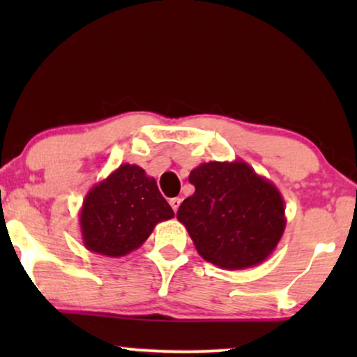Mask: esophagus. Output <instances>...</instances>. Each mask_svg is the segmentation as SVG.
<instances>
[{"label": "esophagus", "mask_w": 357, "mask_h": 357, "mask_svg": "<svg viewBox=\"0 0 357 357\" xmlns=\"http://www.w3.org/2000/svg\"><path fill=\"white\" fill-rule=\"evenodd\" d=\"M170 206H172V209L175 213H177V209H178V206H180V203H182V198H172L170 199Z\"/></svg>", "instance_id": "34e87169"}]
</instances>
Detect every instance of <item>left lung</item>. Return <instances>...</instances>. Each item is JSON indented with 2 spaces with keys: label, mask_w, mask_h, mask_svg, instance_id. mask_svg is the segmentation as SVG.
Here are the masks:
<instances>
[{
  "label": "left lung",
  "mask_w": 357,
  "mask_h": 357,
  "mask_svg": "<svg viewBox=\"0 0 357 357\" xmlns=\"http://www.w3.org/2000/svg\"><path fill=\"white\" fill-rule=\"evenodd\" d=\"M195 193L180 204L199 255L222 270H243L266 260L286 229L284 199L270 180L241 159L199 164L190 172Z\"/></svg>",
  "instance_id": "left-lung-1"
}]
</instances>
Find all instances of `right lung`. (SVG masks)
<instances>
[{
  "instance_id": "1",
  "label": "right lung",
  "mask_w": 357,
  "mask_h": 357,
  "mask_svg": "<svg viewBox=\"0 0 357 357\" xmlns=\"http://www.w3.org/2000/svg\"><path fill=\"white\" fill-rule=\"evenodd\" d=\"M174 218L158 183L135 164H121L87 192L79 213L87 250L119 258L143 245L155 224Z\"/></svg>"
}]
</instances>
